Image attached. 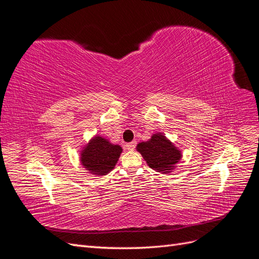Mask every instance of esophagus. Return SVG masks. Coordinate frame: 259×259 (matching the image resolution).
<instances>
[{"label": "esophagus", "mask_w": 259, "mask_h": 259, "mask_svg": "<svg viewBox=\"0 0 259 259\" xmlns=\"http://www.w3.org/2000/svg\"><path fill=\"white\" fill-rule=\"evenodd\" d=\"M125 146H126V149H127V150L133 151L135 149V146H136V142H131V143H127Z\"/></svg>", "instance_id": "1"}]
</instances>
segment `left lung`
Segmentation results:
<instances>
[{
  "instance_id": "left-lung-1",
  "label": "left lung",
  "mask_w": 259,
  "mask_h": 259,
  "mask_svg": "<svg viewBox=\"0 0 259 259\" xmlns=\"http://www.w3.org/2000/svg\"><path fill=\"white\" fill-rule=\"evenodd\" d=\"M136 149L147 165L162 173H170L182 157L181 151L162 133L153 134L149 141L137 144Z\"/></svg>"
}]
</instances>
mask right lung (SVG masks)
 Masks as SVG:
<instances>
[{"mask_svg": "<svg viewBox=\"0 0 259 259\" xmlns=\"http://www.w3.org/2000/svg\"><path fill=\"white\" fill-rule=\"evenodd\" d=\"M123 149L112 144L102 136H95L80 153V162L87 171L95 176H105L116 165Z\"/></svg>", "mask_w": 259, "mask_h": 259, "instance_id": "1", "label": "right lung"}]
</instances>
